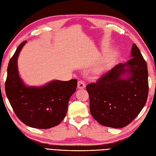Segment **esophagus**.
Here are the masks:
<instances>
[{
  "mask_svg": "<svg viewBox=\"0 0 156 156\" xmlns=\"http://www.w3.org/2000/svg\"><path fill=\"white\" fill-rule=\"evenodd\" d=\"M85 87H86L85 83H84L83 81L79 80L78 82V89H84V88H85Z\"/></svg>",
  "mask_w": 156,
  "mask_h": 156,
  "instance_id": "1",
  "label": "esophagus"
}]
</instances>
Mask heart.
Listing matches in <instances>:
<instances>
[{
	"label": "heart",
	"mask_w": 156,
	"mask_h": 156,
	"mask_svg": "<svg viewBox=\"0 0 156 156\" xmlns=\"http://www.w3.org/2000/svg\"><path fill=\"white\" fill-rule=\"evenodd\" d=\"M118 58V53L117 51H114L109 55L106 58H105L99 66H98L96 69V73H100L105 69L109 67V65H112L113 63L115 62Z\"/></svg>",
	"instance_id": "obj_1"
}]
</instances>
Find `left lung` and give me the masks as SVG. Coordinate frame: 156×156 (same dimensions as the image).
<instances>
[{
	"instance_id": "left-lung-1",
	"label": "left lung",
	"mask_w": 156,
	"mask_h": 156,
	"mask_svg": "<svg viewBox=\"0 0 156 156\" xmlns=\"http://www.w3.org/2000/svg\"><path fill=\"white\" fill-rule=\"evenodd\" d=\"M131 58L87 86L91 115L100 125L122 128L138 115L146 104L149 84L147 62L134 43Z\"/></svg>"
}]
</instances>
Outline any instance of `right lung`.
I'll return each instance as SVG.
<instances>
[{
  "instance_id": "right-lung-1",
  "label": "right lung",
  "mask_w": 156,
  "mask_h": 156,
  "mask_svg": "<svg viewBox=\"0 0 156 156\" xmlns=\"http://www.w3.org/2000/svg\"><path fill=\"white\" fill-rule=\"evenodd\" d=\"M24 41L18 47L7 67L5 92L18 118L30 127L49 129L66 116L71 96L76 92L77 80H54L42 86H28L21 78L18 58Z\"/></svg>"
}]
</instances>
